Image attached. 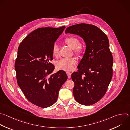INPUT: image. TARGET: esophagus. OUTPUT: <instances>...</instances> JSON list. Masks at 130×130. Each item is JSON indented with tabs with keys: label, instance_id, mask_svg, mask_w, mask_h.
<instances>
[{
	"label": "esophagus",
	"instance_id": "1",
	"mask_svg": "<svg viewBox=\"0 0 130 130\" xmlns=\"http://www.w3.org/2000/svg\"><path fill=\"white\" fill-rule=\"evenodd\" d=\"M66 73H67V75H68V78H70V77H71V72H69V71H67V72H66Z\"/></svg>",
	"mask_w": 130,
	"mask_h": 130
}]
</instances>
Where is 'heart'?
I'll return each mask as SVG.
<instances>
[{"label":"heart","instance_id":"obj_1","mask_svg":"<svg viewBox=\"0 0 130 130\" xmlns=\"http://www.w3.org/2000/svg\"><path fill=\"white\" fill-rule=\"evenodd\" d=\"M64 42L70 47L74 50V52L77 55H80L83 53V47L79 45V40L74 36H69L66 38ZM52 53L54 56L59 55V47L57 44L53 46ZM77 63V59L74 57L62 58L56 63V67L59 70L65 71L71 70Z\"/></svg>","mask_w":130,"mask_h":130}]
</instances>
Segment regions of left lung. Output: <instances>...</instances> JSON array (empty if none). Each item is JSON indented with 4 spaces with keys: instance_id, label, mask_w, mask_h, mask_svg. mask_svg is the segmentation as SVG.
<instances>
[{
    "instance_id": "1",
    "label": "left lung",
    "mask_w": 130,
    "mask_h": 130,
    "mask_svg": "<svg viewBox=\"0 0 130 130\" xmlns=\"http://www.w3.org/2000/svg\"><path fill=\"white\" fill-rule=\"evenodd\" d=\"M65 33L79 35L86 42V52L78 70L71 74L73 94L79 104L93 105L105 95L113 76V58L108 38L97 26L86 23L69 26Z\"/></svg>"
}]
</instances>
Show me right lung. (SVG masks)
I'll list each match as a JSON object with an SVG mask.
<instances>
[{
  "label": "right lung",
  "mask_w": 130,
  "mask_h": 130,
  "mask_svg": "<svg viewBox=\"0 0 130 130\" xmlns=\"http://www.w3.org/2000/svg\"><path fill=\"white\" fill-rule=\"evenodd\" d=\"M65 28H38L18 47L15 63L18 85L27 100L41 108L50 107L57 101L59 90L68 78L63 70L47 76L55 68L50 62L53 60V46Z\"/></svg>",
  "instance_id": "add662e5"
}]
</instances>
